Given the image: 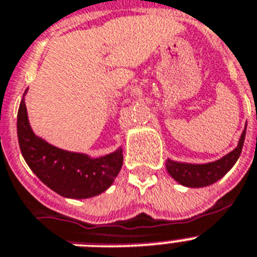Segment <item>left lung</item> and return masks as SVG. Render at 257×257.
Instances as JSON below:
<instances>
[{
  "mask_svg": "<svg viewBox=\"0 0 257 257\" xmlns=\"http://www.w3.org/2000/svg\"><path fill=\"white\" fill-rule=\"evenodd\" d=\"M245 128L247 125L240 135L236 148L223 155L222 158L208 163H188L167 158L166 170L175 182L188 188H202L214 184L232 169V166L240 157L245 139Z\"/></svg>",
  "mask_w": 257,
  "mask_h": 257,
  "instance_id": "obj_1",
  "label": "left lung"
}]
</instances>
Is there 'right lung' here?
Returning <instances> with one entry per match:
<instances>
[{
    "mask_svg": "<svg viewBox=\"0 0 257 257\" xmlns=\"http://www.w3.org/2000/svg\"><path fill=\"white\" fill-rule=\"evenodd\" d=\"M26 88L17 117L21 152L31 171L48 188L66 198H90L111 187L122 166V149L92 158L85 153L69 152L34 133L26 107Z\"/></svg>",
    "mask_w": 257,
    "mask_h": 257,
    "instance_id": "right-lung-1",
    "label": "right lung"
}]
</instances>
